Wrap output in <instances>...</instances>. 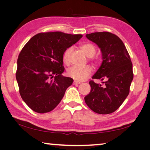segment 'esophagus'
Masks as SVG:
<instances>
[{
  "mask_svg": "<svg viewBox=\"0 0 150 150\" xmlns=\"http://www.w3.org/2000/svg\"><path fill=\"white\" fill-rule=\"evenodd\" d=\"M81 82L80 81H74V85H79V84H81Z\"/></svg>",
  "mask_w": 150,
  "mask_h": 150,
  "instance_id": "1",
  "label": "esophagus"
}]
</instances>
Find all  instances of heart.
<instances>
[{
  "label": "heart",
  "mask_w": 150,
  "mask_h": 150,
  "mask_svg": "<svg viewBox=\"0 0 150 150\" xmlns=\"http://www.w3.org/2000/svg\"><path fill=\"white\" fill-rule=\"evenodd\" d=\"M80 48L83 51L84 53L87 57H93L96 52V48L93 44L87 42L81 45ZM71 52V48H68L65 50L63 54V61L64 64L66 65H69L70 63V54ZM94 62H97L98 59H93ZM93 69L90 66L85 67H79L73 66L67 69V74L69 77L72 78L73 79L76 81H84L87 79L90 75L92 74Z\"/></svg>",
  "instance_id": "heart-1"
}]
</instances>
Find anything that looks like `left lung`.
<instances>
[{"label": "left lung", "instance_id": "left-lung-1", "mask_svg": "<svg viewBox=\"0 0 150 150\" xmlns=\"http://www.w3.org/2000/svg\"><path fill=\"white\" fill-rule=\"evenodd\" d=\"M96 43L102 52L101 66L93 76L104 85L89 82L91 91L85 97L87 105L98 114H110L120 108L130 92L133 79L132 63L121 39L109 32H96L86 35Z\"/></svg>", "mask_w": 150, "mask_h": 150}]
</instances>
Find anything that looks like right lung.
<instances>
[{
	"instance_id": "add662e5",
	"label": "right lung",
	"mask_w": 150,
	"mask_h": 150,
	"mask_svg": "<svg viewBox=\"0 0 150 150\" xmlns=\"http://www.w3.org/2000/svg\"><path fill=\"white\" fill-rule=\"evenodd\" d=\"M82 35L40 33L25 44L18 59L16 77L24 102L33 111L46 113L61 101L73 79L64 71L63 54Z\"/></svg>"
}]
</instances>
